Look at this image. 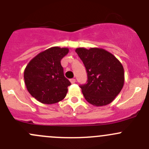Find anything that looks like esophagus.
Returning <instances> with one entry per match:
<instances>
[{"label": "esophagus", "instance_id": "esophagus-1", "mask_svg": "<svg viewBox=\"0 0 149 149\" xmlns=\"http://www.w3.org/2000/svg\"><path fill=\"white\" fill-rule=\"evenodd\" d=\"M70 83H71V84H74L75 82H76V79H71L70 80Z\"/></svg>", "mask_w": 149, "mask_h": 149}]
</instances>
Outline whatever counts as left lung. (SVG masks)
<instances>
[{"instance_id": "1", "label": "left lung", "mask_w": 149, "mask_h": 149, "mask_svg": "<svg viewBox=\"0 0 149 149\" xmlns=\"http://www.w3.org/2000/svg\"><path fill=\"white\" fill-rule=\"evenodd\" d=\"M76 52L86 69L87 84L80 86L86 100L97 107L110 104L124 85V68L121 63L102 48L79 47Z\"/></svg>"}]
</instances>
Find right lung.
Listing matches in <instances>:
<instances>
[{
	"label": "right lung",
	"instance_id": "add662e5",
	"mask_svg": "<svg viewBox=\"0 0 149 149\" xmlns=\"http://www.w3.org/2000/svg\"><path fill=\"white\" fill-rule=\"evenodd\" d=\"M68 48L52 47L29 61L24 73L27 91L37 101L52 104L62 101L70 82L64 76L61 61Z\"/></svg>",
	"mask_w": 149,
	"mask_h": 149
}]
</instances>
